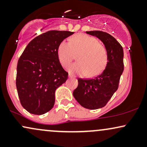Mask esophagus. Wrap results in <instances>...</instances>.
<instances>
[{
  "label": "esophagus",
  "mask_w": 147,
  "mask_h": 147,
  "mask_svg": "<svg viewBox=\"0 0 147 147\" xmlns=\"http://www.w3.org/2000/svg\"><path fill=\"white\" fill-rule=\"evenodd\" d=\"M68 77H69V78H71V77H72V75H70V74H69Z\"/></svg>",
  "instance_id": "1"
}]
</instances>
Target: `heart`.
<instances>
[{"instance_id": "b5f03b06", "label": "heart", "mask_w": 147, "mask_h": 147, "mask_svg": "<svg viewBox=\"0 0 147 147\" xmlns=\"http://www.w3.org/2000/svg\"><path fill=\"white\" fill-rule=\"evenodd\" d=\"M77 63L68 68L72 75H84L94 77L100 74L108 62L107 51L95 37L78 34L69 38V43L61 41L57 48V57L62 66L68 67L77 54Z\"/></svg>"}]
</instances>
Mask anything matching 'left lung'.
Wrapping results in <instances>:
<instances>
[{
	"label": "left lung",
	"mask_w": 147,
	"mask_h": 147,
	"mask_svg": "<svg viewBox=\"0 0 147 147\" xmlns=\"http://www.w3.org/2000/svg\"><path fill=\"white\" fill-rule=\"evenodd\" d=\"M103 42L107 51L108 62L100 75L92 79H78V86L73 96L81 106L90 110L106 105L119 86V79L124 71V51L113 36L102 31H89Z\"/></svg>",
	"instance_id": "left-lung-1"
}]
</instances>
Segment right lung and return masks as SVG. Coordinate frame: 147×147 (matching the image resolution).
<instances>
[{
    "instance_id": "add662e5",
    "label": "right lung",
    "mask_w": 147,
    "mask_h": 147,
    "mask_svg": "<svg viewBox=\"0 0 147 147\" xmlns=\"http://www.w3.org/2000/svg\"><path fill=\"white\" fill-rule=\"evenodd\" d=\"M74 32L51 30L35 37L18 61L16 85L22 106L32 114L43 115L53 108L55 90L66 82L57 48Z\"/></svg>"
}]
</instances>
